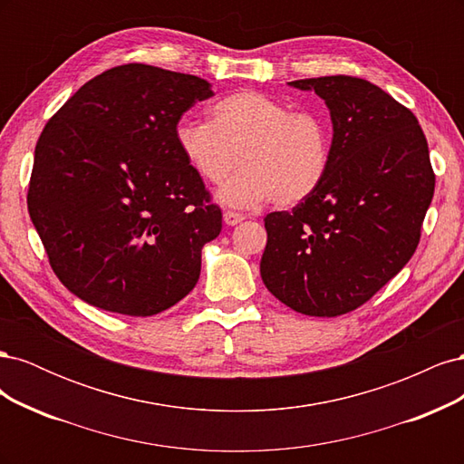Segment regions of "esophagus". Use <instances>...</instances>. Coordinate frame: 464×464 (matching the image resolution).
Listing matches in <instances>:
<instances>
[{
  "mask_svg": "<svg viewBox=\"0 0 464 464\" xmlns=\"http://www.w3.org/2000/svg\"><path fill=\"white\" fill-rule=\"evenodd\" d=\"M246 217L242 213H236V210H227L224 213V222L228 224V227H234V224H240Z\"/></svg>",
  "mask_w": 464,
  "mask_h": 464,
  "instance_id": "obj_1",
  "label": "esophagus"
}]
</instances>
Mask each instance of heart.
<instances>
[{
  "label": "heart",
  "instance_id": "heart-1",
  "mask_svg": "<svg viewBox=\"0 0 464 464\" xmlns=\"http://www.w3.org/2000/svg\"><path fill=\"white\" fill-rule=\"evenodd\" d=\"M176 143L191 170L220 186L237 164L244 170L220 201L257 207L300 205L323 186L331 164V128L315 110H290L259 91H237L210 106V121L181 120Z\"/></svg>",
  "mask_w": 464,
  "mask_h": 464
}]
</instances>
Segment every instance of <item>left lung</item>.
I'll use <instances>...</instances> for the list:
<instances>
[{"mask_svg": "<svg viewBox=\"0 0 464 464\" xmlns=\"http://www.w3.org/2000/svg\"><path fill=\"white\" fill-rule=\"evenodd\" d=\"M290 85L329 106L331 164L310 199L265 217L261 278L294 312L336 317L414 256L435 174L416 116L373 82L331 75Z\"/></svg>", "mask_w": 464, "mask_h": 464, "instance_id": "1", "label": "left lung"}]
</instances>
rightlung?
<instances>
[{
  "label": "right lung",
  "mask_w": 464,
  "mask_h": 464,
  "mask_svg": "<svg viewBox=\"0 0 464 464\" xmlns=\"http://www.w3.org/2000/svg\"><path fill=\"white\" fill-rule=\"evenodd\" d=\"M208 96L201 77L125 63L44 125L26 205L52 271L77 298L147 317L198 285L222 210L181 157L176 125Z\"/></svg>",
  "instance_id": "1"
}]
</instances>
